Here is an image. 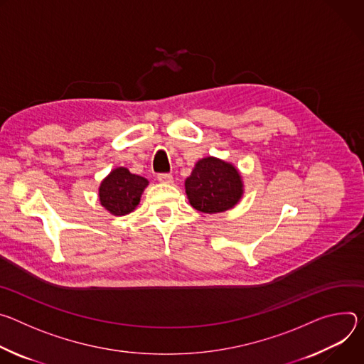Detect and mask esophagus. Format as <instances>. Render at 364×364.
I'll return each mask as SVG.
<instances>
[{"label": "esophagus", "mask_w": 364, "mask_h": 364, "mask_svg": "<svg viewBox=\"0 0 364 364\" xmlns=\"http://www.w3.org/2000/svg\"><path fill=\"white\" fill-rule=\"evenodd\" d=\"M157 181L161 183L171 185V183H173V176L169 173H160V175H157Z\"/></svg>", "instance_id": "obj_1"}]
</instances>
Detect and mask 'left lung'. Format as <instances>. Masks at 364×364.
Returning <instances> with one entry per match:
<instances>
[{
	"label": "left lung",
	"instance_id": "left-lung-1",
	"mask_svg": "<svg viewBox=\"0 0 364 364\" xmlns=\"http://www.w3.org/2000/svg\"><path fill=\"white\" fill-rule=\"evenodd\" d=\"M185 192L195 210L217 214L232 208L241 199L243 181L228 161L210 156L196 161L185 181Z\"/></svg>",
	"mask_w": 364,
	"mask_h": 364
}]
</instances>
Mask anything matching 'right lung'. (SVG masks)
<instances>
[{
    "label": "right lung",
    "mask_w": 364,
    "mask_h": 364,
    "mask_svg": "<svg viewBox=\"0 0 364 364\" xmlns=\"http://www.w3.org/2000/svg\"><path fill=\"white\" fill-rule=\"evenodd\" d=\"M147 185L146 178L130 173L127 168H117L101 182L100 203L112 215H127L139 205Z\"/></svg>",
    "instance_id": "obj_1"
}]
</instances>
